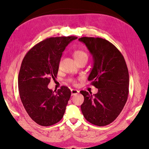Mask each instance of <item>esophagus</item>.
Returning a JSON list of instances; mask_svg holds the SVG:
<instances>
[{"label":"esophagus","instance_id":"obj_1","mask_svg":"<svg viewBox=\"0 0 149 149\" xmlns=\"http://www.w3.org/2000/svg\"><path fill=\"white\" fill-rule=\"evenodd\" d=\"M71 93H72V95H77L78 93H79V91H77L76 89H72L71 90Z\"/></svg>","mask_w":149,"mask_h":149}]
</instances>
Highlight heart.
Here are the masks:
<instances>
[{
    "mask_svg": "<svg viewBox=\"0 0 149 149\" xmlns=\"http://www.w3.org/2000/svg\"><path fill=\"white\" fill-rule=\"evenodd\" d=\"M74 57L76 60L77 62H79L81 60H88V54H87L86 52H85L84 50L77 49L74 51Z\"/></svg>",
    "mask_w": 149,
    "mask_h": 149,
    "instance_id": "obj_1",
    "label": "heart"
}]
</instances>
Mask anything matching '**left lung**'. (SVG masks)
<instances>
[{
	"label": "left lung",
	"mask_w": 149,
	"mask_h": 149,
	"mask_svg": "<svg viewBox=\"0 0 149 149\" xmlns=\"http://www.w3.org/2000/svg\"><path fill=\"white\" fill-rule=\"evenodd\" d=\"M79 41L93 55L94 64L88 80L98 89L93 95L81 91L84 97L81 110L92 124L107 125L116 119L127 102L130 82L127 65L120 50L107 40L84 37Z\"/></svg>",
	"instance_id": "1"
}]
</instances>
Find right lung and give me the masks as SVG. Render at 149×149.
Listing matches in <instances>:
<instances>
[{
    "mask_svg": "<svg viewBox=\"0 0 149 149\" xmlns=\"http://www.w3.org/2000/svg\"><path fill=\"white\" fill-rule=\"evenodd\" d=\"M77 37H50L35 45L24 58L18 75L22 102L29 117L42 126L54 125L64 116L71 96L68 87L48 88L54 79L65 47Z\"/></svg>",
    "mask_w": 149,
    "mask_h": 149,
    "instance_id": "1",
    "label": "right lung"
}]
</instances>
